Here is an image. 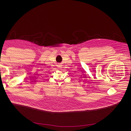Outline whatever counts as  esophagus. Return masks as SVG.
<instances>
[{"label": "esophagus", "instance_id": "esophagus-1", "mask_svg": "<svg viewBox=\"0 0 131 131\" xmlns=\"http://www.w3.org/2000/svg\"><path fill=\"white\" fill-rule=\"evenodd\" d=\"M57 67L58 68H60L61 67V66L60 65H59V64H58V65H57Z\"/></svg>", "mask_w": 131, "mask_h": 131}]
</instances>
